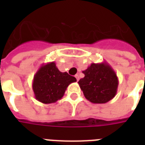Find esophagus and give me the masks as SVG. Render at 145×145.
<instances>
[{"label":"esophagus","instance_id":"esophagus-1","mask_svg":"<svg viewBox=\"0 0 145 145\" xmlns=\"http://www.w3.org/2000/svg\"><path fill=\"white\" fill-rule=\"evenodd\" d=\"M75 77H76V79H77V81H78V80H79V78H80L79 75L76 74V75H75Z\"/></svg>","mask_w":145,"mask_h":145}]
</instances>
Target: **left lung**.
Wrapping results in <instances>:
<instances>
[{"mask_svg": "<svg viewBox=\"0 0 145 145\" xmlns=\"http://www.w3.org/2000/svg\"><path fill=\"white\" fill-rule=\"evenodd\" d=\"M78 84L87 100L94 104L108 102L116 95L119 80L117 74L106 62L92 63Z\"/></svg>", "mask_w": 145, "mask_h": 145, "instance_id": "left-lung-1", "label": "left lung"}]
</instances>
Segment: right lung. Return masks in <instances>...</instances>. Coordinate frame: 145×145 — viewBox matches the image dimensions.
Here are the masks:
<instances>
[{
    "label": "right lung",
    "mask_w": 145,
    "mask_h": 145,
    "mask_svg": "<svg viewBox=\"0 0 145 145\" xmlns=\"http://www.w3.org/2000/svg\"><path fill=\"white\" fill-rule=\"evenodd\" d=\"M76 81L74 77L61 72L54 61L43 64L33 80L35 99L44 104L56 102L63 97L69 84Z\"/></svg>",
    "instance_id": "add662e5"
}]
</instances>
